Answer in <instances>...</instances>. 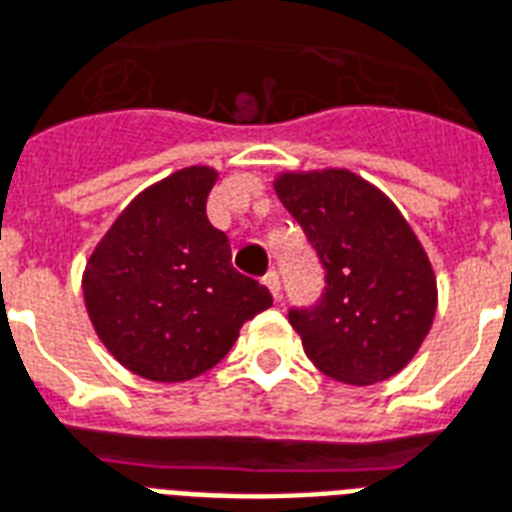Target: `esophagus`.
<instances>
[{
  "instance_id": "esophagus-1",
  "label": "esophagus",
  "mask_w": 512,
  "mask_h": 512,
  "mask_svg": "<svg viewBox=\"0 0 512 512\" xmlns=\"http://www.w3.org/2000/svg\"><path fill=\"white\" fill-rule=\"evenodd\" d=\"M263 281H265V286H268L273 297H276V299L281 297V278H278L276 270H268V273L263 276Z\"/></svg>"
}]
</instances>
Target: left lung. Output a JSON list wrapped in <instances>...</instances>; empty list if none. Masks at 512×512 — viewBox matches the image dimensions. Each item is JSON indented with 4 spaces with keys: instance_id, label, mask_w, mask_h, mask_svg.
Here are the masks:
<instances>
[{
    "instance_id": "obj_1",
    "label": "left lung",
    "mask_w": 512,
    "mask_h": 512,
    "mask_svg": "<svg viewBox=\"0 0 512 512\" xmlns=\"http://www.w3.org/2000/svg\"><path fill=\"white\" fill-rule=\"evenodd\" d=\"M276 194L326 270L321 299L289 310L307 357L355 386L402 371L436 310L434 270L413 228L350 170L284 173Z\"/></svg>"
}]
</instances>
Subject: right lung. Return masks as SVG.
I'll use <instances>...</instances> for the list:
<instances>
[{"instance_id": "right-lung-1", "label": "right lung", "mask_w": 512, "mask_h": 512, "mask_svg": "<svg viewBox=\"0 0 512 512\" xmlns=\"http://www.w3.org/2000/svg\"><path fill=\"white\" fill-rule=\"evenodd\" d=\"M213 168H184L120 213L83 273L89 318L112 357L149 381H189L218 365L239 328L273 305L231 265L207 220Z\"/></svg>"}]
</instances>
